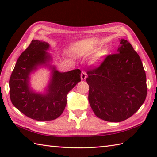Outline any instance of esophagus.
Segmentation results:
<instances>
[{
    "mask_svg": "<svg viewBox=\"0 0 157 157\" xmlns=\"http://www.w3.org/2000/svg\"><path fill=\"white\" fill-rule=\"evenodd\" d=\"M86 75H87V74H86V73L85 71H82L81 73V79L82 80H85L86 78Z\"/></svg>",
    "mask_w": 157,
    "mask_h": 157,
    "instance_id": "34e87169",
    "label": "esophagus"
}]
</instances>
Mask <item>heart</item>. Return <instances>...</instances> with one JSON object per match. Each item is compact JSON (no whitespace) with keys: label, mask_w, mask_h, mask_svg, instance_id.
<instances>
[{"label":"heart","mask_w":157,"mask_h":157,"mask_svg":"<svg viewBox=\"0 0 157 157\" xmlns=\"http://www.w3.org/2000/svg\"><path fill=\"white\" fill-rule=\"evenodd\" d=\"M94 52V50L93 48H86L84 50H83L82 53L83 55H90L92 54Z\"/></svg>","instance_id":"b5f03b06"}]
</instances>
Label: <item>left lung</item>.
Segmentation results:
<instances>
[{
    "label": "left lung",
    "instance_id": "8db88e82",
    "mask_svg": "<svg viewBox=\"0 0 157 157\" xmlns=\"http://www.w3.org/2000/svg\"><path fill=\"white\" fill-rule=\"evenodd\" d=\"M88 101L94 114L109 122L128 119L144 103L146 77L140 58L125 39L117 53L106 56L98 68L87 72Z\"/></svg>",
    "mask_w": 157,
    "mask_h": 157
}]
</instances>
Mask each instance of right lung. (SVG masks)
<instances>
[{
  "instance_id": "add662e5",
  "label": "right lung",
  "mask_w": 157,
  "mask_h": 157,
  "mask_svg": "<svg viewBox=\"0 0 157 157\" xmlns=\"http://www.w3.org/2000/svg\"><path fill=\"white\" fill-rule=\"evenodd\" d=\"M46 42L32 40L17 61L9 80L12 104L28 117L40 121L54 120L61 115L67 105L68 92L81 81L79 69L59 71L52 65ZM40 68L50 71L49 80L42 92L31 86V75Z\"/></svg>"
}]
</instances>
